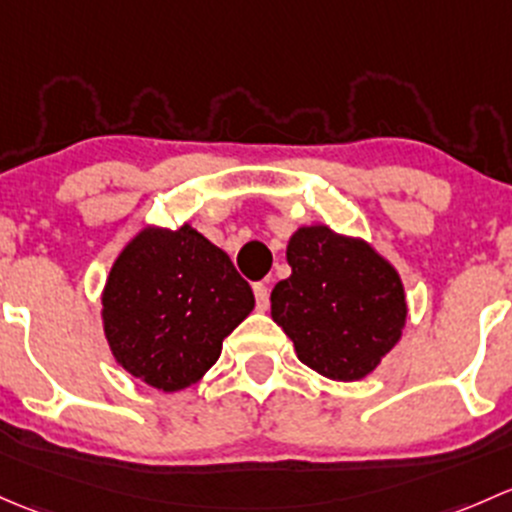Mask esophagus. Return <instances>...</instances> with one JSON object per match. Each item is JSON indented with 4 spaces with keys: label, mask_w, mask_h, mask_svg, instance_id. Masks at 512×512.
I'll use <instances>...</instances> for the list:
<instances>
[{
    "label": "esophagus",
    "mask_w": 512,
    "mask_h": 512,
    "mask_svg": "<svg viewBox=\"0 0 512 512\" xmlns=\"http://www.w3.org/2000/svg\"><path fill=\"white\" fill-rule=\"evenodd\" d=\"M254 295H256V308L266 310L268 308V288L266 283H254Z\"/></svg>",
    "instance_id": "1"
}]
</instances>
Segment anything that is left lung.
Listing matches in <instances>:
<instances>
[{
	"label": "left lung",
	"mask_w": 512,
	"mask_h": 512,
	"mask_svg": "<svg viewBox=\"0 0 512 512\" xmlns=\"http://www.w3.org/2000/svg\"><path fill=\"white\" fill-rule=\"evenodd\" d=\"M291 276L271 293V318L310 370L337 382L367 377L402 337L407 295L397 268L367 241L300 226L286 249Z\"/></svg>",
	"instance_id": "8db88e82"
}]
</instances>
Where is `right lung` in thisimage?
Here are the masks:
<instances>
[{
  "label": "right lung",
  "instance_id": "right-lung-1",
  "mask_svg": "<svg viewBox=\"0 0 512 512\" xmlns=\"http://www.w3.org/2000/svg\"><path fill=\"white\" fill-rule=\"evenodd\" d=\"M231 258L189 224L142 229L103 288V330L115 362L162 392L197 384L224 337L254 310Z\"/></svg>",
  "mask_w": 512,
  "mask_h": 512
}]
</instances>
